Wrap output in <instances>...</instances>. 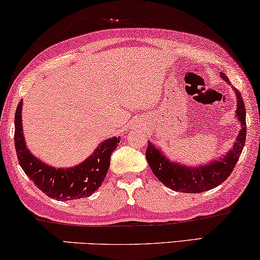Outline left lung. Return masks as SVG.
<instances>
[{
  "instance_id": "8db88e82",
  "label": "left lung",
  "mask_w": 260,
  "mask_h": 260,
  "mask_svg": "<svg viewBox=\"0 0 260 260\" xmlns=\"http://www.w3.org/2000/svg\"><path fill=\"white\" fill-rule=\"evenodd\" d=\"M220 77L232 87L237 97L236 119L240 123L239 134L234 141L233 147L225 155L206 162V165L189 167L183 163L169 159L161 149L148 141L145 157L152 173L161 182L170 189L181 193H202L218 187L231 175L239 156L243 151L246 140V111L240 92L234 88L225 73L220 72Z\"/></svg>"
}]
</instances>
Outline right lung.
<instances>
[{
    "mask_svg": "<svg viewBox=\"0 0 260 260\" xmlns=\"http://www.w3.org/2000/svg\"><path fill=\"white\" fill-rule=\"evenodd\" d=\"M22 101L15 112V149L19 163L26 175L47 197L60 201L87 198L104 181L110 167L111 154L118 147L120 137L103 141L94 151L79 165L71 168H55L35 157L24 141L22 127Z\"/></svg>",
    "mask_w": 260,
    "mask_h": 260,
    "instance_id": "right-lung-1",
    "label": "right lung"
}]
</instances>
